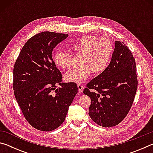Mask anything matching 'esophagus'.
Instances as JSON below:
<instances>
[{
	"instance_id": "obj_1",
	"label": "esophagus",
	"mask_w": 153,
	"mask_h": 153,
	"mask_svg": "<svg viewBox=\"0 0 153 153\" xmlns=\"http://www.w3.org/2000/svg\"><path fill=\"white\" fill-rule=\"evenodd\" d=\"M77 88H78L79 92L82 93L83 92V86H82V85H81V84L77 85Z\"/></svg>"
}]
</instances>
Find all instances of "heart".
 Returning a JSON list of instances; mask_svg holds the SVG:
<instances>
[{"mask_svg": "<svg viewBox=\"0 0 153 153\" xmlns=\"http://www.w3.org/2000/svg\"><path fill=\"white\" fill-rule=\"evenodd\" d=\"M71 50L77 55H82L80 65L65 74V79L69 82L82 84L87 79L92 71L98 74L108 67L113 55V46L107 38H99L95 36H84L72 43ZM53 61L60 68L71 66L72 55L67 51H59L53 55Z\"/></svg>", "mask_w": 153, "mask_h": 153, "instance_id": "1", "label": "heart"}]
</instances>
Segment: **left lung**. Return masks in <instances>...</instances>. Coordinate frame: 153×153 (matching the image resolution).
I'll return each mask as SVG.
<instances>
[{
    "label": "left lung",
    "mask_w": 153,
    "mask_h": 153,
    "mask_svg": "<svg viewBox=\"0 0 153 153\" xmlns=\"http://www.w3.org/2000/svg\"><path fill=\"white\" fill-rule=\"evenodd\" d=\"M132 53L123 42H115L112 57L104 71L87 84L84 94L91 98L89 115L104 128L118 125L128 115L135 97L138 79ZM97 90L90 91V89Z\"/></svg>",
    "instance_id": "left-lung-1"
}]
</instances>
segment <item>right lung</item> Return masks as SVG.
Wrapping results in <instances>:
<instances>
[{
  "mask_svg": "<svg viewBox=\"0 0 153 153\" xmlns=\"http://www.w3.org/2000/svg\"><path fill=\"white\" fill-rule=\"evenodd\" d=\"M67 37L51 32L38 33L27 41L15 61V98L27 122L38 130L59 128L78 92L76 83L62 82L52 57L53 48ZM57 84L61 85L59 89Z\"/></svg>",
  "mask_w": 153,
  "mask_h": 153,
  "instance_id": "obj_1",
  "label": "right lung"
}]
</instances>
